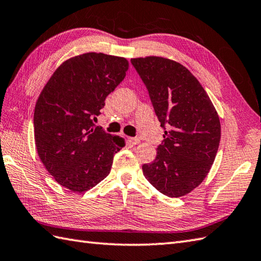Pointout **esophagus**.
Segmentation results:
<instances>
[{"label":"esophagus","mask_w":261,"mask_h":261,"mask_svg":"<svg viewBox=\"0 0 261 261\" xmlns=\"http://www.w3.org/2000/svg\"><path fill=\"white\" fill-rule=\"evenodd\" d=\"M129 142L132 144H139L140 143V140L138 138H129Z\"/></svg>","instance_id":"obj_1"}]
</instances>
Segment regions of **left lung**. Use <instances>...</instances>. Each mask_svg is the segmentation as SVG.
I'll return each instance as SVG.
<instances>
[{
	"label": "left lung",
	"mask_w": 261,
	"mask_h": 261,
	"mask_svg": "<svg viewBox=\"0 0 261 261\" xmlns=\"http://www.w3.org/2000/svg\"><path fill=\"white\" fill-rule=\"evenodd\" d=\"M165 131L144 177L165 196L178 198L207 177L220 142V121L204 89L178 62L160 57L131 59Z\"/></svg>",
	"instance_id": "8db88e82"
}]
</instances>
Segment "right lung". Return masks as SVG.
Listing matches in <instances>:
<instances>
[{
  "label": "right lung",
  "instance_id": "right-lung-1",
  "mask_svg": "<svg viewBox=\"0 0 261 261\" xmlns=\"http://www.w3.org/2000/svg\"><path fill=\"white\" fill-rule=\"evenodd\" d=\"M124 58L84 53L63 62L42 90L34 110L36 150L57 182L84 192L110 173L124 145L95 125L107 96L125 76Z\"/></svg>",
  "mask_w": 261,
  "mask_h": 261
}]
</instances>
